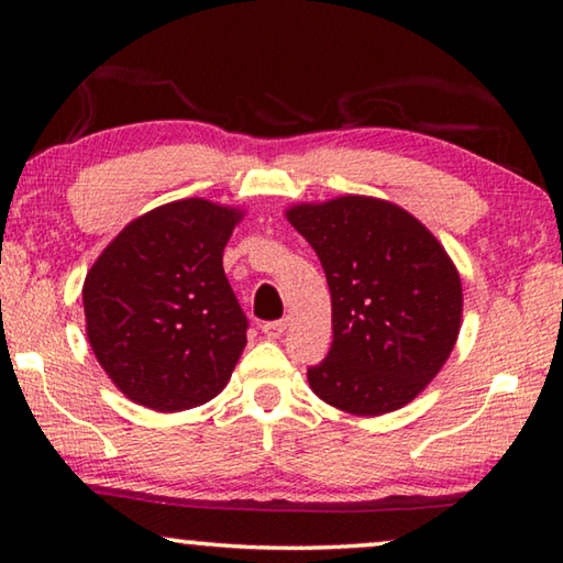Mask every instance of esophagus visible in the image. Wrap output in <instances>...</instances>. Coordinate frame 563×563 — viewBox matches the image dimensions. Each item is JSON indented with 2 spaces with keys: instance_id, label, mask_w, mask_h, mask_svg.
I'll return each mask as SVG.
<instances>
[{
  "instance_id": "1",
  "label": "esophagus",
  "mask_w": 563,
  "mask_h": 563,
  "mask_svg": "<svg viewBox=\"0 0 563 563\" xmlns=\"http://www.w3.org/2000/svg\"><path fill=\"white\" fill-rule=\"evenodd\" d=\"M285 328H288V320H271V322H263V325H261V330L265 332V335H268V338H280L283 335V332H285Z\"/></svg>"
}]
</instances>
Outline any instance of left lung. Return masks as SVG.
Listing matches in <instances>:
<instances>
[{
    "label": "left lung",
    "mask_w": 563,
    "mask_h": 563,
    "mask_svg": "<svg viewBox=\"0 0 563 563\" xmlns=\"http://www.w3.org/2000/svg\"><path fill=\"white\" fill-rule=\"evenodd\" d=\"M318 253L332 300V345L308 367L322 402L375 417L422 393L460 335L462 283L440 241L399 206L367 196L288 211Z\"/></svg>",
    "instance_id": "left-lung-1"
}]
</instances>
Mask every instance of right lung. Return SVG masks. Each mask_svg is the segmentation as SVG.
<instances>
[{
  "mask_svg": "<svg viewBox=\"0 0 563 563\" xmlns=\"http://www.w3.org/2000/svg\"><path fill=\"white\" fill-rule=\"evenodd\" d=\"M241 211L203 198L131 221L84 283L87 335L123 395L180 412L225 387L245 347L247 318L223 271Z\"/></svg>",
  "mask_w": 563,
  "mask_h": 563,
  "instance_id": "add662e5",
  "label": "right lung"
}]
</instances>
